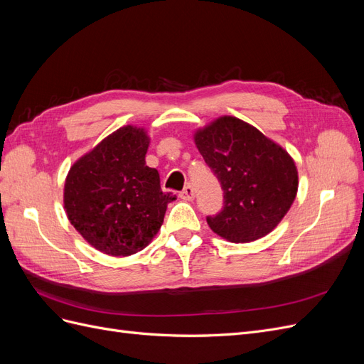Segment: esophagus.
Wrapping results in <instances>:
<instances>
[{"mask_svg": "<svg viewBox=\"0 0 364 364\" xmlns=\"http://www.w3.org/2000/svg\"><path fill=\"white\" fill-rule=\"evenodd\" d=\"M179 196H181V199H183V200H193L194 196H196L193 185H186L185 188L179 193Z\"/></svg>", "mask_w": 364, "mask_h": 364, "instance_id": "esophagus-1", "label": "esophagus"}]
</instances>
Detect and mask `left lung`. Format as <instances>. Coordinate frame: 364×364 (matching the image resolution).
Instances as JSON below:
<instances>
[{
  "label": "left lung",
  "mask_w": 364,
  "mask_h": 364,
  "mask_svg": "<svg viewBox=\"0 0 364 364\" xmlns=\"http://www.w3.org/2000/svg\"><path fill=\"white\" fill-rule=\"evenodd\" d=\"M194 142L225 194L222 211L206 217L209 228L230 243H250L272 232L299 185L287 150L230 115L197 129Z\"/></svg>",
  "instance_id": "left-lung-1"
}]
</instances>
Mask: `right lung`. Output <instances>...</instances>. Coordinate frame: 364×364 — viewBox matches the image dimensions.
<instances>
[{"label": "right lung", "mask_w": 364, "mask_h": 364, "mask_svg": "<svg viewBox=\"0 0 364 364\" xmlns=\"http://www.w3.org/2000/svg\"><path fill=\"white\" fill-rule=\"evenodd\" d=\"M146 129L124 126L77 159L63 188V208L87 243L111 257L149 246L176 199L162 193L159 173L146 164Z\"/></svg>", "instance_id": "add662e5"}]
</instances>
